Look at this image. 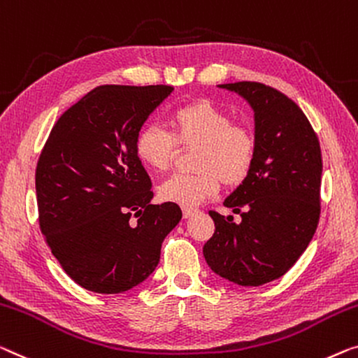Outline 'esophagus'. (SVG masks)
<instances>
[{
	"mask_svg": "<svg viewBox=\"0 0 358 358\" xmlns=\"http://www.w3.org/2000/svg\"><path fill=\"white\" fill-rule=\"evenodd\" d=\"M193 213H196V209H193V207H183V217L188 218L193 215Z\"/></svg>",
	"mask_w": 358,
	"mask_h": 358,
	"instance_id": "1",
	"label": "esophagus"
}]
</instances>
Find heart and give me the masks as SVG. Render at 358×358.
<instances>
[{
    "label": "heart",
    "mask_w": 358,
    "mask_h": 358,
    "mask_svg": "<svg viewBox=\"0 0 358 358\" xmlns=\"http://www.w3.org/2000/svg\"><path fill=\"white\" fill-rule=\"evenodd\" d=\"M172 133L148 124L135 136V152L152 172H165L180 148H196L193 173H175L159 186L165 202L194 207L215 196L220 183L238 186L249 177L257 157V138L249 127L233 124L231 115L210 99H197L175 109Z\"/></svg>",
    "instance_id": "b5f03b06"
}]
</instances>
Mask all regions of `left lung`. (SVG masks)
<instances>
[{"label":"left lung","instance_id":"1","mask_svg":"<svg viewBox=\"0 0 358 358\" xmlns=\"http://www.w3.org/2000/svg\"><path fill=\"white\" fill-rule=\"evenodd\" d=\"M254 109L257 157L249 177L223 206L241 215H209L215 231L204 244L206 262L239 286L278 280L297 262L320 220L322 151L302 109L278 90L259 82L218 85Z\"/></svg>","mask_w":358,"mask_h":358}]
</instances>
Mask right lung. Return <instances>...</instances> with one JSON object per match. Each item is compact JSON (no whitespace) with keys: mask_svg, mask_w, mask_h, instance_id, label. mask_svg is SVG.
<instances>
[{"mask_svg":"<svg viewBox=\"0 0 358 358\" xmlns=\"http://www.w3.org/2000/svg\"><path fill=\"white\" fill-rule=\"evenodd\" d=\"M172 92L169 85L94 88L57 119L41 149L40 230L85 289L117 294L145 281L181 220L173 202L151 204V178L135 152L138 130Z\"/></svg>","mask_w":358,"mask_h":358,"instance_id":"right-lung-1","label":"right lung"}]
</instances>
